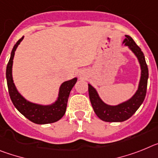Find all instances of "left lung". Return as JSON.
<instances>
[{
	"instance_id": "8db88e82",
	"label": "left lung",
	"mask_w": 158,
	"mask_h": 158,
	"mask_svg": "<svg viewBox=\"0 0 158 158\" xmlns=\"http://www.w3.org/2000/svg\"><path fill=\"white\" fill-rule=\"evenodd\" d=\"M123 44L128 46L130 50L138 57L142 69L139 86L134 95L128 101L119 105L110 106L104 103L99 98L95 89L91 85L88 84L89 97L94 113L101 120L109 123L123 122L130 118L143 102L147 90L149 71L143 52L130 35H126V39L123 41Z\"/></svg>"
}]
</instances>
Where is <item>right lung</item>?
Wrapping results in <instances>:
<instances>
[{"label":"right lung","mask_w":158,"mask_h":158,"mask_svg":"<svg viewBox=\"0 0 158 158\" xmlns=\"http://www.w3.org/2000/svg\"><path fill=\"white\" fill-rule=\"evenodd\" d=\"M24 36L20 38L13 47L11 52L10 59L7 64L6 68V79L7 85L9 89L10 98L15 107L18 110L19 112L24 115L32 123L35 124H48L60 120L64 115L68 104V97L72 87L77 82V78H74L71 80L66 81L62 83L60 88L58 99L56 102L50 106H42L32 103L25 99L20 95L17 91L12 76V68H13V60L14 57L15 51L20 44Z\"/></svg>","instance_id":"1"}]
</instances>
